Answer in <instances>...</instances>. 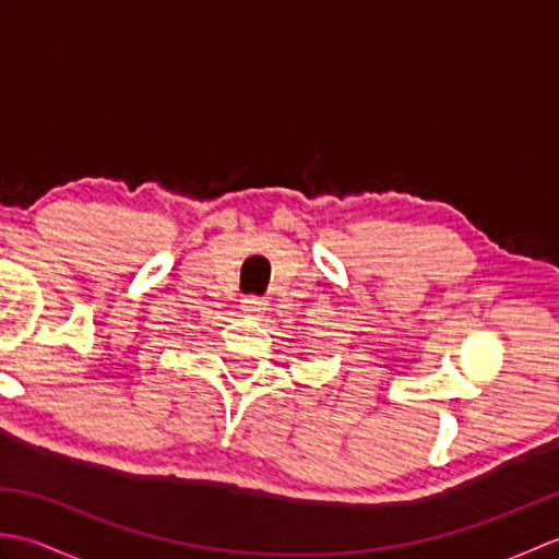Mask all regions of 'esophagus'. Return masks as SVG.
I'll use <instances>...</instances> for the list:
<instances>
[{
    "instance_id": "34e87169",
    "label": "esophagus",
    "mask_w": 559,
    "mask_h": 559,
    "mask_svg": "<svg viewBox=\"0 0 559 559\" xmlns=\"http://www.w3.org/2000/svg\"><path fill=\"white\" fill-rule=\"evenodd\" d=\"M240 310L245 314L257 317V314H261V312L266 310V300L264 298H257V295H247V298L240 300Z\"/></svg>"
}]
</instances>
